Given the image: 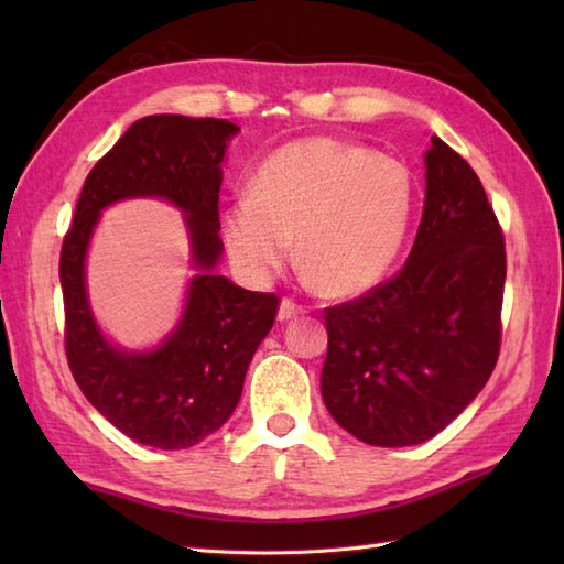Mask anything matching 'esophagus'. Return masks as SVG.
Returning a JSON list of instances; mask_svg holds the SVG:
<instances>
[{
    "instance_id": "1",
    "label": "esophagus",
    "mask_w": 564,
    "mask_h": 564,
    "mask_svg": "<svg viewBox=\"0 0 564 564\" xmlns=\"http://www.w3.org/2000/svg\"><path fill=\"white\" fill-rule=\"evenodd\" d=\"M301 313H303L301 305H297L295 301H291V297H283L281 305H279V319L281 322H289V319L297 317Z\"/></svg>"
}]
</instances>
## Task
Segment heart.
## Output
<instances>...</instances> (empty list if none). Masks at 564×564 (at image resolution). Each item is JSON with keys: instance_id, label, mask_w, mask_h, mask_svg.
I'll return each mask as SVG.
<instances>
[{"instance_id": "b5f03b06", "label": "heart", "mask_w": 564, "mask_h": 564, "mask_svg": "<svg viewBox=\"0 0 564 564\" xmlns=\"http://www.w3.org/2000/svg\"><path fill=\"white\" fill-rule=\"evenodd\" d=\"M404 162L354 142L305 138L271 152L223 210L232 269L267 283L291 254L329 295L373 289L398 261L414 213Z\"/></svg>"}]
</instances>
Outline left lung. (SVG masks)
Returning a JSON list of instances; mask_svg holds the SVG:
<instances>
[{
	"instance_id": "8db88e82",
	"label": "left lung",
	"mask_w": 564,
	"mask_h": 564,
	"mask_svg": "<svg viewBox=\"0 0 564 564\" xmlns=\"http://www.w3.org/2000/svg\"><path fill=\"white\" fill-rule=\"evenodd\" d=\"M426 198L400 273L325 310L319 388L358 441L416 446L446 429L492 376L501 344L507 251L480 178L431 138Z\"/></svg>"
}]
</instances>
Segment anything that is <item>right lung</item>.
I'll use <instances>...</instances> for the list:
<instances>
[{
    "label": "right lung",
    "instance_id": "add662e5",
    "mask_svg": "<svg viewBox=\"0 0 564 564\" xmlns=\"http://www.w3.org/2000/svg\"><path fill=\"white\" fill-rule=\"evenodd\" d=\"M237 130L225 118H140L94 164L63 239L59 285L69 370L84 398L142 446L191 448L218 431L235 412L251 356L279 310L273 293L245 291L213 271L223 254L220 164ZM126 197H162L182 209L197 269L183 319L150 352H126L102 337L83 275L100 210Z\"/></svg>",
    "mask_w": 564,
    "mask_h": 564
}]
</instances>
